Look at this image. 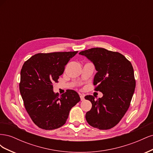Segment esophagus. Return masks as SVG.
<instances>
[{
	"mask_svg": "<svg viewBox=\"0 0 153 153\" xmlns=\"http://www.w3.org/2000/svg\"><path fill=\"white\" fill-rule=\"evenodd\" d=\"M80 99H81V100L82 101H84V95H83V94H80Z\"/></svg>",
	"mask_w": 153,
	"mask_h": 153,
	"instance_id": "1",
	"label": "esophagus"
}]
</instances>
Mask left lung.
<instances>
[{"mask_svg": "<svg viewBox=\"0 0 153 153\" xmlns=\"http://www.w3.org/2000/svg\"><path fill=\"white\" fill-rule=\"evenodd\" d=\"M94 63L96 71L93 84L96 91L103 93L95 100L92 95L85 96L92 103L85 114L87 122L100 129H108L117 125L130 105L136 82L130 61L123 55L103 48L82 51Z\"/></svg>", "mask_w": 153, "mask_h": 153, "instance_id": "obj_1", "label": "left lung"}]
</instances>
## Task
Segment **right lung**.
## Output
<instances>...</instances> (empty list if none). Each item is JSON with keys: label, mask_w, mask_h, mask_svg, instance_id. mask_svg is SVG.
Segmentation results:
<instances>
[{"label": "right lung", "mask_w": 153, "mask_h": 153, "mask_svg": "<svg viewBox=\"0 0 153 153\" xmlns=\"http://www.w3.org/2000/svg\"><path fill=\"white\" fill-rule=\"evenodd\" d=\"M75 52L39 53L26 61L20 72V92L25 108L39 128L50 130L66 123L69 111L80 98L73 90L60 96L53 91Z\"/></svg>", "instance_id": "1"}]
</instances>
